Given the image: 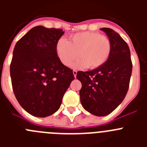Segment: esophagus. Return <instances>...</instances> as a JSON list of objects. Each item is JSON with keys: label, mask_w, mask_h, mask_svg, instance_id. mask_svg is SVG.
Here are the masks:
<instances>
[{"label": "esophagus", "mask_w": 147, "mask_h": 147, "mask_svg": "<svg viewBox=\"0 0 147 147\" xmlns=\"http://www.w3.org/2000/svg\"><path fill=\"white\" fill-rule=\"evenodd\" d=\"M73 74H74V77L76 78V74H77V71H76V70H74V71H73Z\"/></svg>", "instance_id": "obj_1"}]
</instances>
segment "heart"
Instances as JSON below:
<instances>
[{"instance_id":"b5f03b06","label":"heart","mask_w":147,"mask_h":147,"mask_svg":"<svg viewBox=\"0 0 147 147\" xmlns=\"http://www.w3.org/2000/svg\"><path fill=\"white\" fill-rule=\"evenodd\" d=\"M111 41L107 36L98 32H84L71 35L69 42L59 39L56 45L58 57L65 66H71L78 58H81L74 66L94 69L102 66L111 53Z\"/></svg>"}]
</instances>
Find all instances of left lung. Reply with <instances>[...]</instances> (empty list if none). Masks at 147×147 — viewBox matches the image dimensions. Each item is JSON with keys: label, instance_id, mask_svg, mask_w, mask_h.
Masks as SVG:
<instances>
[{"label": "left lung", "instance_id": "obj_1", "mask_svg": "<svg viewBox=\"0 0 147 147\" xmlns=\"http://www.w3.org/2000/svg\"><path fill=\"white\" fill-rule=\"evenodd\" d=\"M111 41L112 49L105 64L90 71H78L82 83L80 101L85 110L97 116L112 113L125 98L129 89L132 64L130 51L120 35L102 28Z\"/></svg>", "mask_w": 147, "mask_h": 147}]
</instances>
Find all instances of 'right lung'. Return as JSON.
Here are the masks:
<instances>
[{"label":"right lung","mask_w":147,"mask_h":147,"mask_svg":"<svg viewBox=\"0 0 147 147\" xmlns=\"http://www.w3.org/2000/svg\"><path fill=\"white\" fill-rule=\"evenodd\" d=\"M64 32L35 26L18 40L13 51V91L21 107L34 116L46 117L57 111L74 80L73 70L62 64L56 51Z\"/></svg>","instance_id":"1"}]
</instances>
